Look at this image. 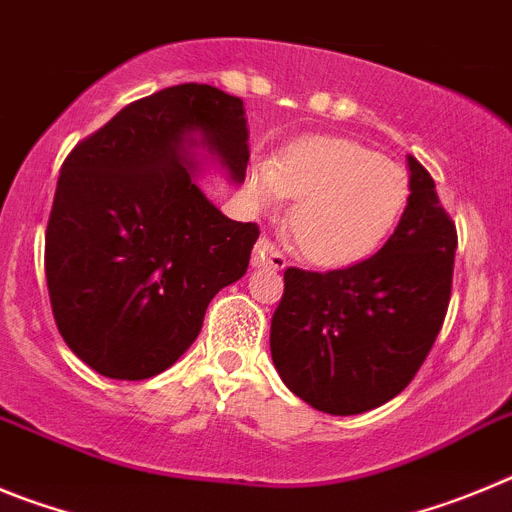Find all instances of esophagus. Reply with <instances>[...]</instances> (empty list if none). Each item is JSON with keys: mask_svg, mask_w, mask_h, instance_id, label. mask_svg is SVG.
Masks as SVG:
<instances>
[{"mask_svg": "<svg viewBox=\"0 0 512 512\" xmlns=\"http://www.w3.org/2000/svg\"><path fill=\"white\" fill-rule=\"evenodd\" d=\"M288 260H285L283 252L270 242V239L262 237L255 245V255H252V267H260V270H285Z\"/></svg>", "mask_w": 512, "mask_h": 512, "instance_id": "esophagus-1", "label": "esophagus"}]
</instances>
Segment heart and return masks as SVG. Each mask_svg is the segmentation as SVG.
<instances>
[{
  "label": "heart",
  "instance_id": "heart-1",
  "mask_svg": "<svg viewBox=\"0 0 512 512\" xmlns=\"http://www.w3.org/2000/svg\"><path fill=\"white\" fill-rule=\"evenodd\" d=\"M245 196L255 209L296 199L288 232L308 262L347 267L370 257L403 216L411 181L395 160L344 137H311L275 160L247 168Z\"/></svg>",
  "mask_w": 512,
  "mask_h": 512
}]
</instances>
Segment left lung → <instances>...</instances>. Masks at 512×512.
Instances as JSON below:
<instances>
[{
  "mask_svg": "<svg viewBox=\"0 0 512 512\" xmlns=\"http://www.w3.org/2000/svg\"><path fill=\"white\" fill-rule=\"evenodd\" d=\"M411 196L377 255L344 270L288 267L270 352L290 393L331 416L388 403L421 370L451 298L457 227L413 155Z\"/></svg>",
  "mask_w": 512,
  "mask_h": 512,
  "instance_id": "1",
  "label": "left lung"
}]
</instances>
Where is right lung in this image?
Returning a JSON list of instances; mask_svg holds the SVG:
<instances>
[{
	"label": "right lung",
	"instance_id": "right-lung-1",
	"mask_svg": "<svg viewBox=\"0 0 512 512\" xmlns=\"http://www.w3.org/2000/svg\"><path fill=\"white\" fill-rule=\"evenodd\" d=\"M247 137L242 99L181 84L73 147L45 229V278L55 326L91 370L160 375L199 336L211 298L247 273L260 229L232 222L193 181L199 145L245 181Z\"/></svg>",
	"mask_w": 512,
	"mask_h": 512
}]
</instances>
